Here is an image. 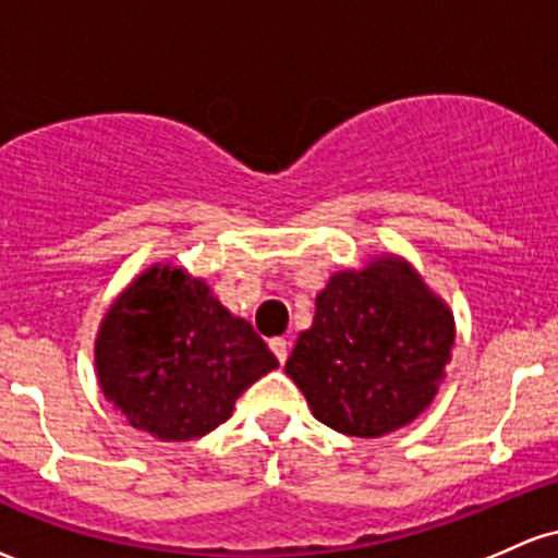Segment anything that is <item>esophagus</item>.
Listing matches in <instances>:
<instances>
[{"label":"esophagus","mask_w":558,"mask_h":558,"mask_svg":"<svg viewBox=\"0 0 558 558\" xmlns=\"http://www.w3.org/2000/svg\"><path fill=\"white\" fill-rule=\"evenodd\" d=\"M269 349H272L275 357H278L280 365H283L286 360H289V341H286V339H269Z\"/></svg>","instance_id":"obj_1"}]
</instances>
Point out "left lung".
Here are the masks:
<instances>
[{
  "label": "left lung",
  "mask_w": 558,
  "mask_h": 558,
  "mask_svg": "<svg viewBox=\"0 0 558 558\" xmlns=\"http://www.w3.org/2000/svg\"><path fill=\"white\" fill-rule=\"evenodd\" d=\"M452 341L448 304L405 262L387 256L330 278L286 373L320 424L381 437L428 408Z\"/></svg>",
  "instance_id": "8db88e82"
}]
</instances>
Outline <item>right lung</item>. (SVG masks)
<instances>
[{
	"mask_svg": "<svg viewBox=\"0 0 558 558\" xmlns=\"http://www.w3.org/2000/svg\"><path fill=\"white\" fill-rule=\"evenodd\" d=\"M95 365L102 395L134 428L182 442L228 421L241 391L278 360L204 280L150 267L108 310Z\"/></svg>",
	"mask_w": 558,
	"mask_h": 558,
	"instance_id": "obj_1",
	"label": "right lung"
}]
</instances>
